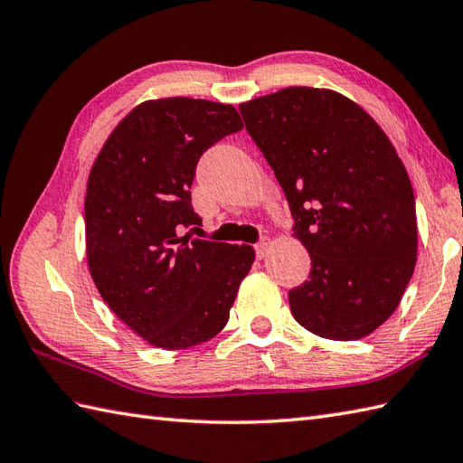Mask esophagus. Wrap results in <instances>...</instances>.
Listing matches in <instances>:
<instances>
[{
    "instance_id": "obj_1",
    "label": "esophagus",
    "mask_w": 463,
    "mask_h": 463,
    "mask_svg": "<svg viewBox=\"0 0 463 463\" xmlns=\"http://www.w3.org/2000/svg\"><path fill=\"white\" fill-rule=\"evenodd\" d=\"M269 248H271V241L269 240H261L260 243H255V255H258L260 260H263L267 253H269Z\"/></svg>"
}]
</instances>
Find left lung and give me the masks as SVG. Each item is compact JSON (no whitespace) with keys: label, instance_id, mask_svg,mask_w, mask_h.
Instances as JSON below:
<instances>
[{"label":"left lung","instance_id":"8db88e82","mask_svg":"<svg viewBox=\"0 0 463 463\" xmlns=\"http://www.w3.org/2000/svg\"><path fill=\"white\" fill-rule=\"evenodd\" d=\"M281 184L311 275L289 291L295 321L358 341L396 311L416 267L412 184L376 120L336 90L287 87L240 105Z\"/></svg>","mask_w":463,"mask_h":463}]
</instances>
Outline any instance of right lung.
Instances as JSON below:
<instances>
[{
    "label": "right lung",
    "instance_id": "obj_1",
    "mask_svg": "<svg viewBox=\"0 0 463 463\" xmlns=\"http://www.w3.org/2000/svg\"><path fill=\"white\" fill-rule=\"evenodd\" d=\"M243 128L232 105L145 100L110 132L85 196L87 263L102 299L152 346L182 351L225 326L251 245L190 240L202 220L190 188L202 154Z\"/></svg>",
    "mask_w": 463,
    "mask_h": 463
}]
</instances>
